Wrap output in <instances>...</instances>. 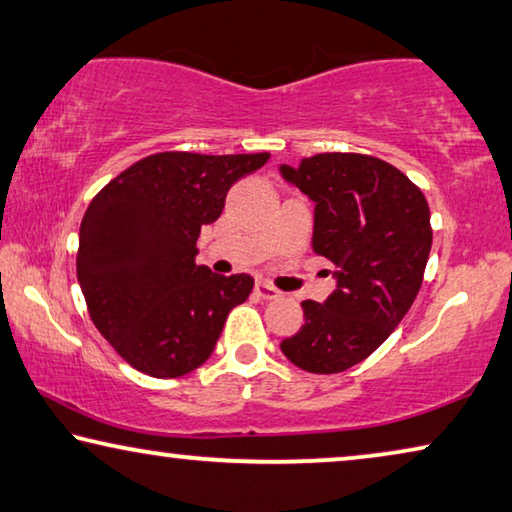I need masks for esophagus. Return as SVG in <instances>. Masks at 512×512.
<instances>
[{"label":"esophagus","instance_id":"1","mask_svg":"<svg viewBox=\"0 0 512 512\" xmlns=\"http://www.w3.org/2000/svg\"><path fill=\"white\" fill-rule=\"evenodd\" d=\"M256 293H258V298H263V300H279L281 295H284L281 291H277V288H274V286L265 284V281H258Z\"/></svg>","mask_w":512,"mask_h":512}]
</instances>
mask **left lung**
Here are the masks:
<instances>
[{
	"mask_svg": "<svg viewBox=\"0 0 512 512\" xmlns=\"http://www.w3.org/2000/svg\"><path fill=\"white\" fill-rule=\"evenodd\" d=\"M314 201L311 247L335 265L328 300L302 302L305 325L281 353L311 374H337L379 348L411 309L432 249L429 205L402 170L367 154L328 152L279 166Z\"/></svg>",
	"mask_w": 512,
	"mask_h": 512,
	"instance_id": "1",
	"label": "left lung"
}]
</instances>
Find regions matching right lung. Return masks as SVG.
<instances>
[{"instance_id": "right-lung-1", "label": "right lung", "mask_w": 512, "mask_h": 512, "mask_svg": "<svg viewBox=\"0 0 512 512\" xmlns=\"http://www.w3.org/2000/svg\"><path fill=\"white\" fill-rule=\"evenodd\" d=\"M261 154L159 152L110 180L87 207L76 258L96 330L138 372L177 379L210 358L249 274L196 265L201 228L214 224Z\"/></svg>"}]
</instances>
